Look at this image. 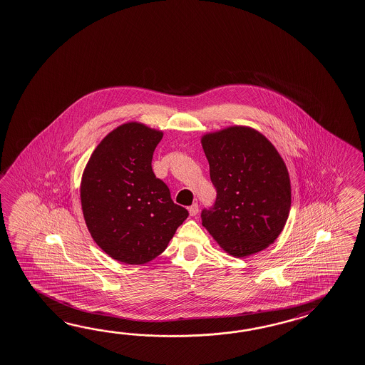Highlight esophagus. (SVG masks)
<instances>
[{
  "instance_id": "obj_1",
  "label": "esophagus",
  "mask_w": 365,
  "mask_h": 365,
  "mask_svg": "<svg viewBox=\"0 0 365 365\" xmlns=\"http://www.w3.org/2000/svg\"><path fill=\"white\" fill-rule=\"evenodd\" d=\"M198 209H200V207H198V205H197V204L192 205V206H190V207H189V214H190V215H192V217H195V215H197V214H198Z\"/></svg>"
}]
</instances>
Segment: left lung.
I'll return each instance as SVG.
<instances>
[{
	"mask_svg": "<svg viewBox=\"0 0 365 365\" xmlns=\"http://www.w3.org/2000/svg\"><path fill=\"white\" fill-rule=\"evenodd\" d=\"M217 200L202 226L227 254L246 257L272 245L288 220L292 192L287 165L255 128L230 126L201 138Z\"/></svg>",
	"mask_w": 365,
	"mask_h": 365,
	"instance_id": "obj_1",
	"label": "left lung"
}]
</instances>
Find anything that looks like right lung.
Here are the masks:
<instances>
[{"instance_id":"1","label":"right lung","mask_w":365,"mask_h":365,"mask_svg":"<svg viewBox=\"0 0 365 365\" xmlns=\"http://www.w3.org/2000/svg\"><path fill=\"white\" fill-rule=\"evenodd\" d=\"M161 138V131L143 123H123L96 147L83 173L86 227L97 246L122 263L151 262L189 215L153 173V151Z\"/></svg>"}]
</instances>
